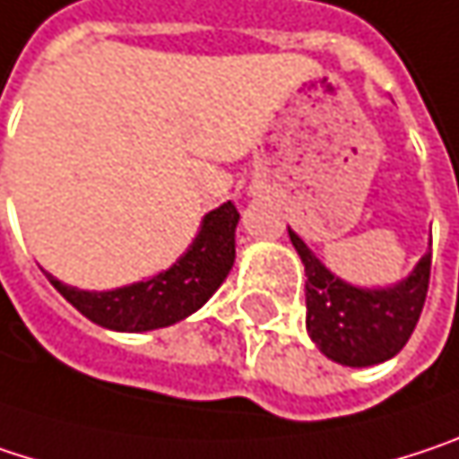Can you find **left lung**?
<instances>
[{
    "instance_id": "8db88e82",
    "label": "left lung",
    "mask_w": 459,
    "mask_h": 459,
    "mask_svg": "<svg viewBox=\"0 0 459 459\" xmlns=\"http://www.w3.org/2000/svg\"><path fill=\"white\" fill-rule=\"evenodd\" d=\"M288 235L307 269V330L319 351L346 368H368L396 357L426 304L430 251L394 288H354L338 280L293 230Z\"/></svg>"
}]
</instances>
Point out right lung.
I'll return each instance as SVG.
<instances>
[{
	"instance_id": "1",
	"label": "right lung",
	"mask_w": 459,
	"mask_h": 459,
	"mask_svg": "<svg viewBox=\"0 0 459 459\" xmlns=\"http://www.w3.org/2000/svg\"><path fill=\"white\" fill-rule=\"evenodd\" d=\"M238 208L224 203L203 216L201 232L185 256L166 272L147 277L143 282L124 285L116 290H79L52 274L49 282L57 293L74 304L86 319L100 327L121 333H144L169 327L193 312L216 293L235 264V227Z\"/></svg>"
}]
</instances>
